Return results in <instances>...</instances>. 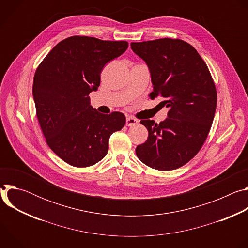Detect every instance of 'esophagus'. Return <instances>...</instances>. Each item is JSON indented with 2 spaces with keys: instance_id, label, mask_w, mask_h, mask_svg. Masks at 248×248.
I'll return each instance as SVG.
<instances>
[{
  "instance_id": "obj_1",
  "label": "esophagus",
  "mask_w": 248,
  "mask_h": 248,
  "mask_svg": "<svg viewBox=\"0 0 248 248\" xmlns=\"http://www.w3.org/2000/svg\"><path fill=\"white\" fill-rule=\"evenodd\" d=\"M138 124V121L132 117H127L126 118V125L127 126H134Z\"/></svg>"
}]
</instances>
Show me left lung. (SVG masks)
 <instances>
[{
    "instance_id": "left-lung-1",
    "label": "left lung",
    "mask_w": 248,
    "mask_h": 248,
    "mask_svg": "<svg viewBox=\"0 0 248 248\" xmlns=\"http://www.w3.org/2000/svg\"><path fill=\"white\" fill-rule=\"evenodd\" d=\"M130 46L149 67L150 98H163L161 104L169 109L160 124L140 121L148 138L136 147V156L159 170L178 169L199 152L208 136L217 106L215 83L203 59L186 41L163 38Z\"/></svg>"
}]
</instances>
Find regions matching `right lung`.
I'll list each match as a JSON object with an SVG mask.
<instances>
[{"label":"right lung","instance_id":"right-lung-1","mask_svg":"<svg viewBox=\"0 0 248 248\" xmlns=\"http://www.w3.org/2000/svg\"><path fill=\"white\" fill-rule=\"evenodd\" d=\"M126 41L72 36L58 43L37 67L33 79L36 115L47 144L70 166L84 168L108 153L113 132L125 124L123 113H99L89 94L100 85L104 65L120 57Z\"/></svg>","mask_w":248,"mask_h":248}]
</instances>
